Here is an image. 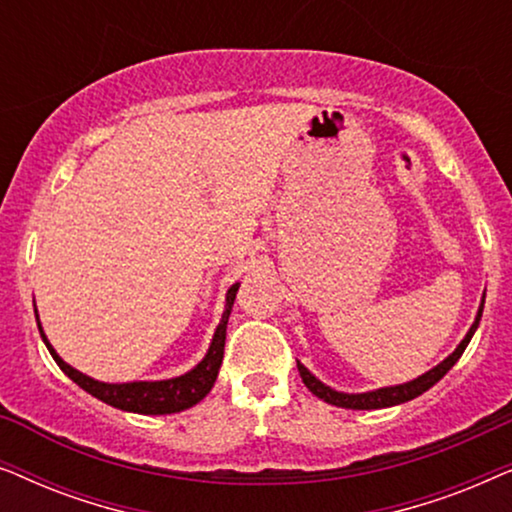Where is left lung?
<instances>
[{"label": "left lung", "instance_id": "left-lung-1", "mask_svg": "<svg viewBox=\"0 0 512 512\" xmlns=\"http://www.w3.org/2000/svg\"><path fill=\"white\" fill-rule=\"evenodd\" d=\"M482 307H485V300L480 303V310H478V317H475L473 326L468 328L466 338L459 342V347L454 349V352L447 356L445 361H440L436 368H431L429 373L419 375L417 380L412 382H405V384H396V387H382V389H375V391H366V394H345V391H335L331 387H326L324 382H319L317 377H314L310 370H307L303 363L298 361V373L303 377L305 387L312 391L314 396H319L321 401L331 403V405H338V408H349V410H380V408H391V405H398V403H405V401H412V398L422 396L424 391H429L433 384H436L440 377H445L447 370H450L454 363L461 359V354H464V349L468 347V342H471L475 328L480 324V317H482Z\"/></svg>", "mask_w": 512, "mask_h": 512}]
</instances>
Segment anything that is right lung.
I'll use <instances>...</instances> for the list:
<instances>
[{
  "label": "right lung",
  "instance_id": "right-lung-1",
  "mask_svg": "<svg viewBox=\"0 0 512 512\" xmlns=\"http://www.w3.org/2000/svg\"><path fill=\"white\" fill-rule=\"evenodd\" d=\"M240 289V284H233L226 293V310H223V317L216 326L212 345H209L205 359H202L198 366L188 373L172 377V380H158V382H123V384H109V382H97L93 377L79 373V370L69 366L58 356V352L48 342L44 328L39 324L41 340L46 342L48 352L58 363L62 373H65L69 380H74L83 391H88L90 396L100 398L102 403L114 405L118 410L128 412H139V415H172V412H181L186 408H193L195 403H200L209 391H212L216 375H219L221 361H223V347H226V326L230 310H233L235 293ZM37 314V310H34ZM39 319V314H37Z\"/></svg>",
  "mask_w": 512,
  "mask_h": 512
}]
</instances>
